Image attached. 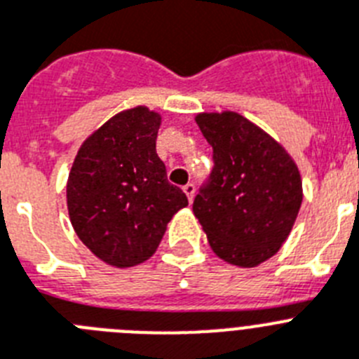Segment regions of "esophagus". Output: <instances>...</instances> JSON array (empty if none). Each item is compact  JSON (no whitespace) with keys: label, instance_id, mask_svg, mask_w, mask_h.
<instances>
[{"label":"esophagus","instance_id":"34e87169","mask_svg":"<svg viewBox=\"0 0 359 359\" xmlns=\"http://www.w3.org/2000/svg\"><path fill=\"white\" fill-rule=\"evenodd\" d=\"M182 191H184V194H186V197H188L189 203H191V201H194V195H195V186L191 184V182H188V184H186L184 188H182Z\"/></svg>","mask_w":359,"mask_h":359}]
</instances>
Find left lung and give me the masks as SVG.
<instances>
[{"label": "left lung", "mask_w": 359, "mask_h": 359, "mask_svg": "<svg viewBox=\"0 0 359 359\" xmlns=\"http://www.w3.org/2000/svg\"><path fill=\"white\" fill-rule=\"evenodd\" d=\"M195 122L215 162L194 201L195 217L217 257L257 266L290 236L303 203L299 168L276 138L236 111L198 113Z\"/></svg>", "instance_id": "obj_1"}]
</instances>
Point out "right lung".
<instances>
[{"label":"right lung","instance_id":"obj_1","mask_svg":"<svg viewBox=\"0 0 359 359\" xmlns=\"http://www.w3.org/2000/svg\"><path fill=\"white\" fill-rule=\"evenodd\" d=\"M161 122L146 105L120 111L83 140L72 162L69 219L83 245L111 266L147 261L168 222L188 206L156 155Z\"/></svg>","mask_w":359,"mask_h":359}]
</instances>
